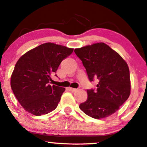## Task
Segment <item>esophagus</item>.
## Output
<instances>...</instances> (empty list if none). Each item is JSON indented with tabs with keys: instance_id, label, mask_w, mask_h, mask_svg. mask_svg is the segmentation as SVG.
<instances>
[{
	"instance_id": "1",
	"label": "esophagus",
	"mask_w": 147,
	"mask_h": 147,
	"mask_svg": "<svg viewBox=\"0 0 147 147\" xmlns=\"http://www.w3.org/2000/svg\"><path fill=\"white\" fill-rule=\"evenodd\" d=\"M68 89L70 90V91H72V92H75V91L77 90V88H71V87H69Z\"/></svg>"
}]
</instances>
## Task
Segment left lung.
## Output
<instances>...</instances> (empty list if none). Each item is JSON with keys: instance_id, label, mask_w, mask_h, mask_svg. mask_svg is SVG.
I'll return each instance as SVG.
<instances>
[{"instance_id": "obj_1", "label": "left lung", "mask_w": 147, "mask_h": 147, "mask_svg": "<svg viewBox=\"0 0 147 147\" xmlns=\"http://www.w3.org/2000/svg\"><path fill=\"white\" fill-rule=\"evenodd\" d=\"M90 82L97 79V90H88V98L79 105L84 113L95 119L111 115L129 98L131 79L128 64L104 43L75 49Z\"/></svg>"}]
</instances>
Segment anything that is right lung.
<instances>
[{
	"label": "right lung",
	"mask_w": 147,
	"mask_h": 147,
	"mask_svg": "<svg viewBox=\"0 0 147 147\" xmlns=\"http://www.w3.org/2000/svg\"><path fill=\"white\" fill-rule=\"evenodd\" d=\"M73 48L45 43L32 49L17 61L11 76V88L27 112L36 116L54 111L65 88L49 84L51 75Z\"/></svg>",
	"instance_id": "1"
}]
</instances>
